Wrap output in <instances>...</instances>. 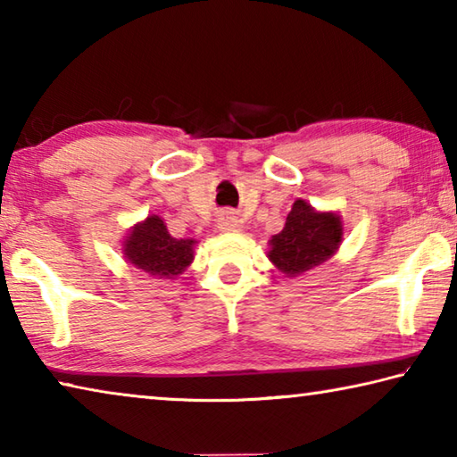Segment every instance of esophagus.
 <instances>
[{"mask_svg":"<svg viewBox=\"0 0 457 457\" xmlns=\"http://www.w3.org/2000/svg\"><path fill=\"white\" fill-rule=\"evenodd\" d=\"M237 226H239V220H237L236 212H231V210H223V212L220 213V218H218V228H220L221 231H236V229H237Z\"/></svg>","mask_w":457,"mask_h":457,"instance_id":"34e87169","label":"esophagus"}]
</instances>
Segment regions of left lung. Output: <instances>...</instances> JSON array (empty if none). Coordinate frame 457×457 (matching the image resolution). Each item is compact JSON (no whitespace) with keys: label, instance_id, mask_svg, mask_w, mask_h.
I'll return each instance as SVG.
<instances>
[{"label":"left lung","instance_id":"8db88e82","mask_svg":"<svg viewBox=\"0 0 457 457\" xmlns=\"http://www.w3.org/2000/svg\"><path fill=\"white\" fill-rule=\"evenodd\" d=\"M343 226L337 213L314 212L303 199L294 201L284 229L270 239V260L284 274L296 276L327 262L338 250Z\"/></svg>","mask_w":457,"mask_h":457}]
</instances>
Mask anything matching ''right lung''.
<instances>
[{"instance_id": "right-lung-1", "label": "right lung", "mask_w": 457, "mask_h": 457, "mask_svg": "<svg viewBox=\"0 0 457 457\" xmlns=\"http://www.w3.org/2000/svg\"><path fill=\"white\" fill-rule=\"evenodd\" d=\"M193 239H177L163 220L151 215L135 226L125 242V256L135 268L157 278L179 276L193 260Z\"/></svg>"}]
</instances>
